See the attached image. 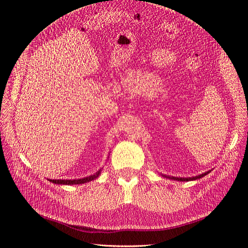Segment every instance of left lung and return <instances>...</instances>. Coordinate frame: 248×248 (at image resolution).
I'll use <instances>...</instances> for the list:
<instances>
[{
  "instance_id": "1",
  "label": "left lung",
  "mask_w": 248,
  "mask_h": 248,
  "mask_svg": "<svg viewBox=\"0 0 248 248\" xmlns=\"http://www.w3.org/2000/svg\"><path fill=\"white\" fill-rule=\"evenodd\" d=\"M207 174H208V172H205V174L197 176V177H192V178H175V177H169V176H164V177H166V178H170V179H174V180H178V181H190V180L200 179V178H202V176H205V175H207Z\"/></svg>"
}]
</instances>
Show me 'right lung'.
<instances>
[{"instance_id": "right-lung-1", "label": "right lung", "mask_w": 248, "mask_h": 248, "mask_svg": "<svg viewBox=\"0 0 248 248\" xmlns=\"http://www.w3.org/2000/svg\"><path fill=\"white\" fill-rule=\"evenodd\" d=\"M101 170H99L98 171H96L94 175H91L89 177H86V178H82V179H76V180H52L50 179L49 181L55 183V184H65V185H73V184H82V183H87V182H90L92 181V180L96 179L97 177L99 176Z\"/></svg>"}]
</instances>
